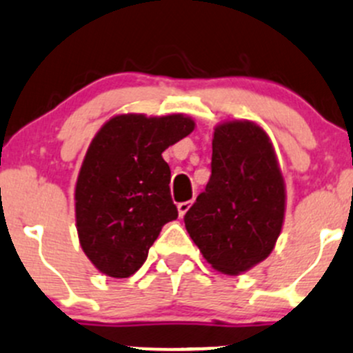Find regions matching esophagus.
I'll return each mask as SVG.
<instances>
[{
  "mask_svg": "<svg viewBox=\"0 0 353 353\" xmlns=\"http://www.w3.org/2000/svg\"><path fill=\"white\" fill-rule=\"evenodd\" d=\"M191 203H193V201H183V203L177 205V210H179V217H184V214L190 210Z\"/></svg>",
  "mask_w": 353,
  "mask_h": 353,
  "instance_id": "esophagus-1",
  "label": "esophagus"
}]
</instances>
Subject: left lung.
Wrapping results in <instances>:
<instances>
[{"mask_svg":"<svg viewBox=\"0 0 353 353\" xmlns=\"http://www.w3.org/2000/svg\"><path fill=\"white\" fill-rule=\"evenodd\" d=\"M210 167L184 224L212 268L241 274L274 250L285 221V181L271 139L250 121L215 128Z\"/></svg>","mask_w":353,"mask_h":353,"instance_id":"8db88e82","label":"left lung"}]
</instances>
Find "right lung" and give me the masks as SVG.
I'll return each instance as SVG.
<instances>
[{"label": "right lung", "instance_id": "right-lung-1", "mask_svg": "<svg viewBox=\"0 0 353 353\" xmlns=\"http://www.w3.org/2000/svg\"><path fill=\"white\" fill-rule=\"evenodd\" d=\"M194 122L181 114L115 115L91 141L75 184L79 241L94 268L129 278L167 222L177 219L162 153Z\"/></svg>", "mask_w": 353, "mask_h": 353}]
</instances>
